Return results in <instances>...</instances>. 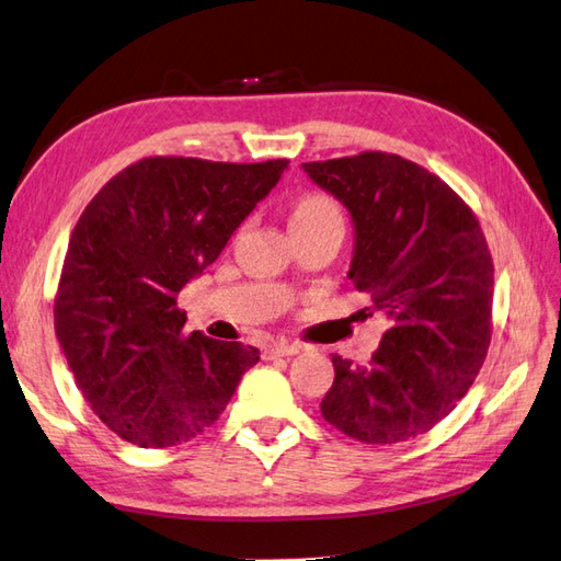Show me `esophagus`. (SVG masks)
<instances>
[{"instance_id": "34e87169", "label": "esophagus", "mask_w": 561, "mask_h": 561, "mask_svg": "<svg viewBox=\"0 0 561 561\" xmlns=\"http://www.w3.org/2000/svg\"><path fill=\"white\" fill-rule=\"evenodd\" d=\"M298 351H301V348H298L296 344L275 342V344H270V346L265 348V356H267V358H277V356H296Z\"/></svg>"}]
</instances>
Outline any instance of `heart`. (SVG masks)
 Listing matches in <instances>:
<instances>
[{
  "mask_svg": "<svg viewBox=\"0 0 561 561\" xmlns=\"http://www.w3.org/2000/svg\"><path fill=\"white\" fill-rule=\"evenodd\" d=\"M328 221H340L342 225V210L330 195L322 193H308L301 195L294 205H291V215H289V229L298 227H316V225H328Z\"/></svg>",
  "mask_w": 561,
  "mask_h": 561,
  "instance_id": "1",
  "label": "heart"
}]
</instances>
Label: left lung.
Here are the masks:
<instances>
[{"mask_svg":"<svg viewBox=\"0 0 561 561\" xmlns=\"http://www.w3.org/2000/svg\"><path fill=\"white\" fill-rule=\"evenodd\" d=\"M304 172L348 210V279L389 318L366 366L332 356L322 419L368 445L423 435L488 356L494 265L483 229L445 181L399 154L306 162Z\"/></svg>","mask_w":561,"mask_h":561,"instance_id":"left-lung-1","label":"left lung"}]
</instances>
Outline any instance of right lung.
<instances>
[{
	"label": "right lung",
	"mask_w": 561,
	"mask_h": 561,
	"mask_svg": "<svg viewBox=\"0 0 561 561\" xmlns=\"http://www.w3.org/2000/svg\"><path fill=\"white\" fill-rule=\"evenodd\" d=\"M286 167L146 158L88 203L64 257L55 332L90 409L122 439L146 449L193 439L260 360L255 346L186 334L176 296Z\"/></svg>",
	"instance_id": "right-lung-1"
}]
</instances>
